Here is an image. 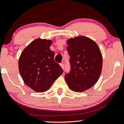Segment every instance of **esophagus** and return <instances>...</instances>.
<instances>
[{"label":"esophagus","mask_w":124,"mask_h":124,"mask_svg":"<svg viewBox=\"0 0 124 124\" xmlns=\"http://www.w3.org/2000/svg\"><path fill=\"white\" fill-rule=\"evenodd\" d=\"M61 67H62V69L64 70V63H63V62H62V63H61Z\"/></svg>","instance_id":"esophagus-1"}]
</instances>
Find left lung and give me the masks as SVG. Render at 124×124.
Segmentation results:
<instances>
[{
	"instance_id": "obj_1",
	"label": "left lung",
	"mask_w": 124,
	"mask_h": 124,
	"mask_svg": "<svg viewBox=\"0 0 124 124\" xmlns=\"http://www.w3.org/2000/svg\"><path fill=\"white\" fill-rule=\"evenodd\" d=\"M70 70L64 78L73 91L81 92L94 85L100 76L102 56L98 46L85 36L67 40Z\"/></svg>"
}]
</instances>
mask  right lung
Listing matches in <instances>:
<instances>
[{"instance_id":"right-lung-1","label":"right lung","mask_w":124,"mask_h":124,"mask_svg":"<svg viewBox=\"0 0 124 124\" xmlns=\"http://www.w3.org/2000/svg\"><path fill=\"white\" fill-rule=\"evenodd\" d=\"M52 41L38 39L21 53L18 61L21 76L27 86L37 92L52 86L63 70L54 60V52L50 49Z\"/></svg>"}]
</instances>
